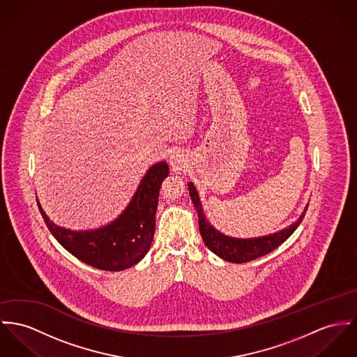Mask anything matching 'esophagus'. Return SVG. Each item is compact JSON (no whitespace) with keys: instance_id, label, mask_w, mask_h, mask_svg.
Instances as JSON below:
<instances>
[{"instance_id":"1","label":"esophagus","mask_w":357,"mask_h":357,"mask_svg":"<svg viewBox=\"0 0 357 357\" xmlns=\"http://www.w3.org/2000/svg\"><path fill=\"white\" fill-rule=\"evenodd\" d=\"M169 165H171L174 171H182V169L185 168L186 163H185V159H183L181 155L175 153V155H172V156H171V159H169Z\"/></svg>"}]
</instances>
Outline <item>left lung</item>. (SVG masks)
<instances>
[{
	"mask_svg": "<svg viewBox=\"0 0 357 357\" xmlns=\"http://www.w3.org/2000/svg\"><path fill=\"white\" fill-rule=\"evenodd\" d=\"M189 194L192 197V204L198 213L199 234L202 236L204 243L212 252L219 255L220 258H222L228 262H234V264H245L248 261H252L255 258L269 254L280 245H282L294 234V231L299 227V224L304 219L307 208H308V206L305 208L304 213L296 222H294L292 225H289L288 228H285L280 232H275L273 235L264 236V238H255V239H235V238H229V236L220 234L219 231H216L206 221L205 215L202 212L198 192L195 190L192 183H189Z\"/></svg>",
	"mask_w": 357,
	"mask_h": 357,
	"instance_id": "1",
	"label": "left lung"
}]
</instances>
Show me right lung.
Returning <instances> with one entry per match:
<instances>
[{"instance_id":"right-lung-1","label":"right lung","mask_w":357,"mask_h":357,"mask_svg":"<svg viewBox=\"0 0 357 357\" xmlns=\"http://www.w3.org/2000/svg\"><path fill=\"white\" fill-rule=\"evenodd\" d=\"M168 174L165 162L152 165L123 215L96 231L75 232L61 228L46 216L39 202L38 206L53 236L72 255L100 271H125L139 262L151 247L155 235L159 192Z\"/></svg>"}]
</instances>
